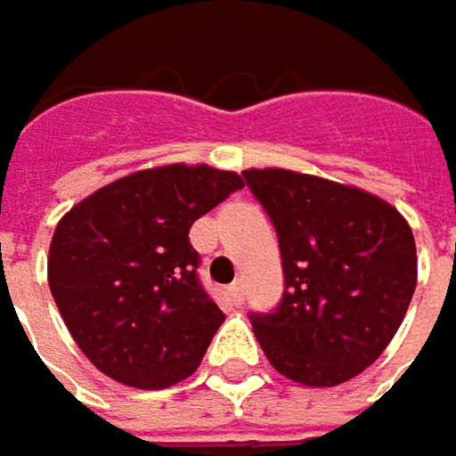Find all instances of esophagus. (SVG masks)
<instances>
[{
  "mask_svg": "<svg viewBox=\"0 0 456 456\" xmlns=\"http://www.w3.org/2000/svg\"><path fill=\"white\" fill-rule=\"evenodd\" d=\"M228 293H231V298H233L236 304H241V301H244V282H233V285L228 288Z\"/></svg>",
  "mask_w": 456,
  "mask_h": 456,
  "instance_id": "obj_1",
  "label": "esophagus"
}]
</instances>
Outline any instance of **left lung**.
Masks as SVG:
<instances>
[{"label":"left lung","instance_id":"8db88e82","mask_svg":"<svg viewBox=\"0 0 456 456\" xmlns=\"http://www.w3.org/2000/svg\"><path fill=\"white\" fill-rule=\"evenodd\" d=\"M244 179L277 231L285 293L251 327L273 369L338 387L369 369L405 319L418 282L407 220L371 191L285 168Z\"/></svg>","mask_w":456,"mask_h":456}]
</instances>
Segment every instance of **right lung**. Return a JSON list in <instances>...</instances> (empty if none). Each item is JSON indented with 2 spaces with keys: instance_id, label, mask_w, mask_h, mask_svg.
Returning a JSON list of instances; mask_svg holds the SVG:
<instances>
[{
  "instance_id": "add662e5",
  "label": "right lung",
  "mask_w": 456,
  "mask_h": 456,
  "mask_svg": "<svg viewBox=\"0 0 456 456\" xmlns=\"http://www.w3.org/2000/svg\"><path fill=\"white\" fill-rule=\"evenodd\" d=\"M241 186L233 171L171 163L101 186L56 223L51 296L98 371L137 389L197 371L225 314L197 280L189 228Z\"/></svg>"
}]
</instances>
